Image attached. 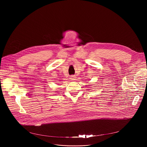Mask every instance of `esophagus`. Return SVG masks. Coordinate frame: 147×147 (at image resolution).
Returning a JSON list of instances; mask_svg holds the SVG:
<instances>
[{"label":"esophagus","instance_id":"obj_1","mask_svg":"<svg viewBox=\"0 0 147 147\" xmlns=\"http://www.w3.org/2000/svg\"><path fill=\"white\" fill-rule=\"evenodd\" d=\"M74 78H75V77H74V76H71V80H74Z\"/></svg>","mask_w":147,"mask_h":147}]
</instances>
